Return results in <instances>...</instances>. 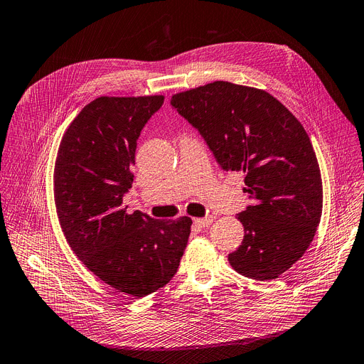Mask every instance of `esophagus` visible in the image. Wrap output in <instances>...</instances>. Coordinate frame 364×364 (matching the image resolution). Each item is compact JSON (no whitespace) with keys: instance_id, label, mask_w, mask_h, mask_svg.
Instances as JSON below:
<instances>
[{"instance_id":"1","label":"esophagus","mask_w":364,"mask_h":364,"mask_svg":"<svg viewBox=\"0 0 364 364\" xmlns=\"http://www.w3.org/2000/svg\"><path fill=\"white\" fill-rule=\"evenodd\" d=\"M213 221V216H205V218H196L195 220V224L199 227V228H205V227H209Z\"/></svg>"}]
</instances>
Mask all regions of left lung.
<instances>
[{"mask_svg": "<svg viewBox=\"0 0 364 364\" xmlns=\"http://www.w3.org/2000/svg\"><path fill=\"white\" fill-rule=\"evenodd\" d=\"M171 105L196 127L224 169L245 173L253 205L238 213L232 269L275 279L304 255L322 216L321 169L300 121L271 93L218 80L178 92Z\"/></svg>", "mask_w": 364, "mask_h": 364, "instance_id": "obj_1", "label": "left lung"}]
</instances>
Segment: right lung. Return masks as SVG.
Here are the masks:
<instances>
[{
  "instance_id": "add662e5",
  "label": "right lung",
  "mask_w": 364,
  "mask_h": 364,
  "mask_svg": "<svg viewBox=\"0 0 364 364\" xmlns=\"http://www.w3.org/2000/svg\"><path fill=\"white\" fill-rule=\"evenodd\" d=\"M164 104L162 95L100 96L63 134L54 166V200L68 246L118 293L140 299L176 275L191 220L127 213L137 139Z\"/></svg>"
}]
</instances>
